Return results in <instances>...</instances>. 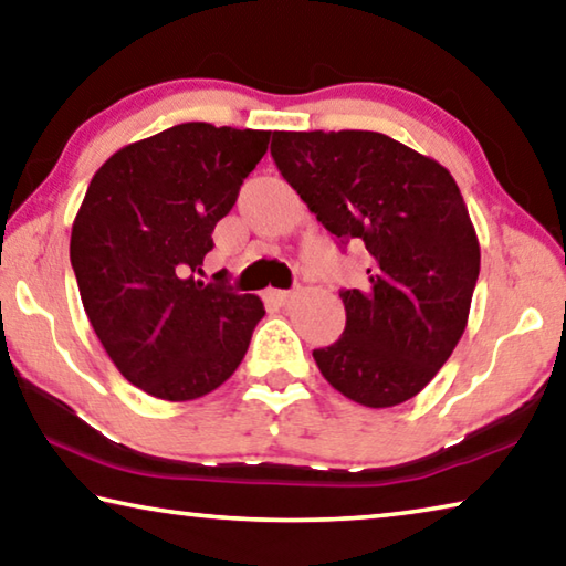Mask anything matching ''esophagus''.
<instances>
[{
    "instance_id": "obj_1",
    "label": "esophagus",
    "mask_w": 566,
    "mask_h": 566,
    "mask_svg": "<svg viewBox=\"0 0 566 566\" xmlns=\"http://www.w3.org/2000/svg\"><path fill=\"white\" fill-rule=\"evenodd\" d=\"M292 297H294V294L292 292H284V290H269L266 292V300L274 302V304H280V307H284V304H290Z\"/></svg>"
}]
</instances>
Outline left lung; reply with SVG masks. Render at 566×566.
Masks as SVG:
<instances>
[{
  "label": "left lung",
  "instance_id": "left-lung-1",
  "mask_svg": "<svg viewBox=\"0 0 566 566\" xmlns=\"http://www.w3.org/2000/svg\"><path fill=\"white\" fill-rule=\"evenodd\" d=\"M272 158L329 234L370 254V286L339 292L343 337L312 353L319 373L365 408L418 396L459 345L481 269L453 176L373 130H274Z\"/></svg>",
  "mask_w": 566,
  "mask_h": 566
}]
</instances>
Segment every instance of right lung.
<instances>
[{
	"label": "right lung",
	"mask_w": 566,
	"mask_h": 566,
	"mask_svg": "<svg viewBox=\"0 0 566 566\" xmlns=\"http://www.w3.org/2000/svg\"><path fill=\"white\" fill-rule=\"evenodd\" d=\"M269 136L181 123L120 148L87 186L70 237L80 300L107 357L148 396L196 400L244 360L262 300L193 272Z\"/></svg>",
	"instance_id": "add662e5"
}]
</instances>
